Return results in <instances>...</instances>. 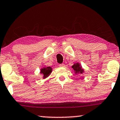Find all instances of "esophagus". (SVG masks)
I'll return each instance as SVG.
<instances>
[{
    "label": "esophagus",
    "instance_id": "1",
    "mask_svg": "<svg viewBox=\"0 0 120 120\" xmlns=\"http://www.w3.org/2000/svg\"><path fill=\"white\" fill-rule=\"evenodd\" d=\"M60 67H65V64H60Z\"/></svg>",
    "mask_w": 120,
    "mask_h": 120
}]
</instances>
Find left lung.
Instances as JSON below:
<instances>
[{
	"label": "left lung",
	"mask_w": 120,
	"mask_h": 120,
	"mask_svg": "<svg viewBox=\"0 0 120 120\" xmlns=\"http://www.w3.org/2000/svg\"><path fill=\"white\" fill-rule=\"evenodd\" d=\"M72 68L73 69L74 72L76 75L77 74H81V75H82L83 73L85 72L84 69L82 68V66L79 63H75L72 66Z\"/></svg>",
	"instance_id": "8db88e82"
}]
</instances>
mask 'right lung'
Masks as SVG:
<instances>
[{
	"label": "right lung",
	"mask_w": 120,
	"mask_h": 120,
	"mask_svg": "<svg viewBox=\"0 0 120 120\" xmlns=\"http://www.w3.org/2000/svg\"><path fill=\"white\" fill-rule=\"evenodd\" d=\"M52 71V68L51 67H44L41 69L40 73L42 74L43 76V78L45 79L51 75V72Z\"/></svg>",
	"instance_id": "add662e5"
}]
</instances>
